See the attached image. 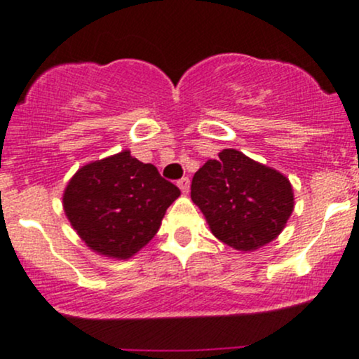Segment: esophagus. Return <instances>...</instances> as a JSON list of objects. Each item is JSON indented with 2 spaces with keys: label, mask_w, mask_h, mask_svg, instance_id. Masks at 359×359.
I'll return each mask as SVG.
<instances>
[{
  "label": "esophagus",
  "mask_w": 359,
  "mask_h": 359,
  "mask_svg": "<svg viewBox=\"0 0 359 359\" xmlns=\"http://www.w3.org/2000/svg\"><path fill=\"white\" fill-rule=\"evenodd\" d=\"M177 185H179V189L184 194H189V189H191V180H189V177H182V179L177 182Z\"/></svg>",
  "instance_id": "esophagus-1"
}]
</instances>
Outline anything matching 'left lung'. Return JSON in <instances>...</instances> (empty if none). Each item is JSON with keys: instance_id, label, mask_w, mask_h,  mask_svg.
Instances as JSON below:
<instances>
[{"instance_id": "obj_1", "label": "left lung", "mask_w": 359, "mask_h": 359, "mask_svg": "<svg viewBox=\"0 0 359 359\" xmlns=\"http://www.w3.org/2000/svg\"><path fill=\"white\" fill-rule=\"evenodd\" d=\"M191 197L214 236L243 253L273 241L294 211L290 180L234 148L194 174Z\"/></svg>"}]
</instances>
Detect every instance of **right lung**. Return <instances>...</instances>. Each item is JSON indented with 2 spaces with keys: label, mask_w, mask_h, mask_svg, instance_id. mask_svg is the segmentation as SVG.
Listing matches in <instances>:
<instances>
[{
  "label": "right lung",
  "mask_w": 359,
  "mask_h": 359,
  "mask_svg": "<svg viewBox=\"0 0 359 359\" xmlns=\"http://www.w3.org/2000/svg\"><path fill=\"white\" fill-rule=\"evenodd\" d=\"M180 191L155 165L130 150L81 167L62 197L64 212L81 240L108 258L128 259L160 229Z\"/></svg>",
  "instance_id": "right-lung-1"
}]
</instances>
